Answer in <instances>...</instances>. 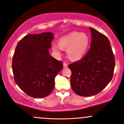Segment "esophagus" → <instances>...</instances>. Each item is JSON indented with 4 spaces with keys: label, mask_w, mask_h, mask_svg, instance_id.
Instances as JSON below:
<instances>
[{
    "label": "esophagus",
    "mask_w": 124,
    "mask_h": 124,
    "mask_svg": "<svg viewBox=\"0 0 124 124\" xmlns=\"http://www.w3.org/2000/svg\"><path fill=\"white\" fill-rule=\"evenodd\" d=\"M63 67H67V63H66V62H63Z\"/></svg>",
    "instance_id": "esophagus-1"
}]
</instances>
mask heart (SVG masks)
<instances>
[{
	"label": "heart",
	"instance_id": "heart-1",
	"mask_svg": "<svg viewBox=\"0 0 124 124\" xmlns=\"http://www.w3.org/2000/svg\"><path fill=\"white\" fill-rule=\"evenodd\" d=\"M89 44V38L86 34L72 32L61 37L58 40V45H53L52 48L57 55H60L62 48H67V54L69 58L73 60H77L85 54Z\"/></svg>",
	"mask_w": 124,
	"mask_h": 124
}]
</instances>
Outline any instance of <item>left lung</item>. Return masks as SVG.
Wrapping results in <instances>:
<instances>
[{"label": "left lung", "mask_w": 124, "mask_h": 124, "mask_svg": "<svg viewBox=\"0 0 124 124\" xmlns=\"http://www.w3.org/2000/svg\"><path fill=\"white\" fill-rule=\"evenodd\" d=\"M92 33L90 48L80 60L70 63V82L77 94L87 97L100 93L112 80L115 58L105 35L90 27Z\"/></svg>", "instance_id": "left-lung-1"}]
</instances>
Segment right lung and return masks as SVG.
<instances>
[{
  "instance_id": "add662e5",
  "label": "right lung",
  "mask_w": 124,
  "mask_h": 124,
  "mask_svg": "<svg viewBox=\"0 0 124 124\" xmlns=\"http://www.w3.org/2000/svg\"><path fill=\"white\" fill-rule=\"evenodd\" d=\"M51 32L27 34L18 42L12 57L14 81L26 94L34 98L47 96L63 63L49 54L54 39Z\"/></svg>"
}]
</instances>
